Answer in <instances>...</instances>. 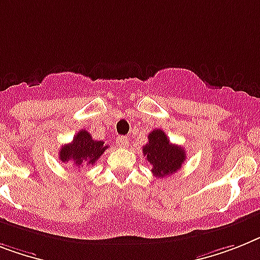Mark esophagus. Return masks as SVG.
Wrapping results in <instances>:
<instances>
[{
    "label": "esophagus",
    "mask_w": 260,
    "mask_h": 260,
    "mask_svg": "<svg viewBox=\"0 0 260 260\" xmlns=\"http://www.w3.org/2000/svg\"><path fill=\"white\" fill-rule=\"evenodd\" d=\"M117 143H118V146H121V147H127L128 138L127 137H123V135H121V137H118L117 138Z\"/></svg>",
    "instance_id": "34e87169"
}]
</instances>
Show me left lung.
<instances>
[{"instance_id":"obj_1","label":"left lung","mask_w":260,"mask_h":260,"mask_svg":"<svg viewBox=\"0 0 260 260\" xmlns=\"http://www.w3.org/2000/svg\"><path fill=\"white\" fill-rule=\"evenodd\" d=\"M147 162L153 166L151 173L158 178L177 173L184 164L186 151L182 146L173 145L167 138L166 133L156 128L149 134V142L143 146Z\"/></svg>"}]
</instances>
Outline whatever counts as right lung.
Masks as SVG:
<instances>
[{"mask_svg":"<svg viewBox=\"0 0 260 260\" xmlns=\"http://www.w3.org/2000/svg\"><path fill=\"white\" fill-rule=\"evenodd\" d=\"M107 147L109 146L102 141H94L86 130H81L72 142L62 146L59 150V160L63 164L69 162L78 169L85 165H94Z\"/></svg>","mask_w":260,"mask_h":260,"instance_id":"1","label":"right lung"}]
</instances>
